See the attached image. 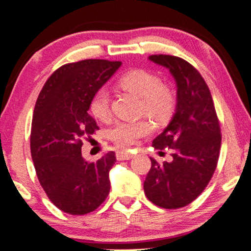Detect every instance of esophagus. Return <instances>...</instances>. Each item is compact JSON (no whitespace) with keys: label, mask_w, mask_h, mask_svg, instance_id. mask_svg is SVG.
<instances>
[{"label":"esophagus","mask_w":251,"mask_h":251,"mask_svg":"<svg viewBox=\"0 0 251 251\" xmlns=\"http://www.w3.org/2000/svg\"><path fill=\"white\" fill-rule=\"evenodd\" d=\"M131 158H133V155L130 152H125V151H119V152H117L118 161H128V159Z\"/></svg>","instance_id":"obj_1"}]
</instances>
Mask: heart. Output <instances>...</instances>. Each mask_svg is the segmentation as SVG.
<instances>
[{
    "label": "heart",
    "mask_w": 251,
    "mask_h": 251,
    "mask_svg": "<svg viewBox=\"0 0 251 251\" xmlns=\"http://www.w3.org/2000/svg\"><path fill=\"white\" fill-rule=\"evenodd\" d=\"M124 92L137 96L142 100L143 114H148L158 123H167L176 108L175 92L169 85L162 83V79L150 71L136 69L126 73L118 81ZM89 111L95 119L107 121L111 118L109 95L104 88L96 90L89 102ZM152 131L149 120L136 123H118L109 132V137L121 149L130 148L136 140Z\"/></svg>",
    "instance_id": "obj_1"
}]
</instances>
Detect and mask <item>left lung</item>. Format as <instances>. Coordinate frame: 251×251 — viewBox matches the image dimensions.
<instances>
[{
	"label": "left lung",
	"instance_id": "left-lung-1",
	"mask_svg": "<svg viewBox=\"0 0 251 251\" xmlns=\"http://www.w3.org/2000/svg\"><path fill=\"white\" fill-rule=\"evenodd\" d=\"M149 59L169 69L177 102L169 125L152 142L155 149H172L173 161L159 164L150 158L144 192L155 205L175 210L194 201L213 176L222 144L219 120L210 89L192 64L169 54Z\"/></svg>",
	"mask_w": 251,
	"mask_h": 251
}]
</instances>
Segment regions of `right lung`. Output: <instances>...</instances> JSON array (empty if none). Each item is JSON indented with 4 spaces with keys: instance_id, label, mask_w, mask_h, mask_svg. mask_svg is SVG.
Masks as SVG:
<instances>
[{
    "instance_id": "1",
    "label": "right lung",
    "mask_w": 251,
    "mask_h": 251,
    "mask_svg": "<svg viewBox=\"0 0 251 251\" xmlns=\"http://www.w3.org/2000/svg\"><path fill=\"white\" fill-rule=\"evenodd\" d=\"M120 65L104 59L63 65L49 77L35 102L31 130L35 173L49 199L65 213L93 212L109 193L115 153L87 162L81 149L82 139L99 130L88 113L90 100Z\"/></svg>"
}]
</instances>
